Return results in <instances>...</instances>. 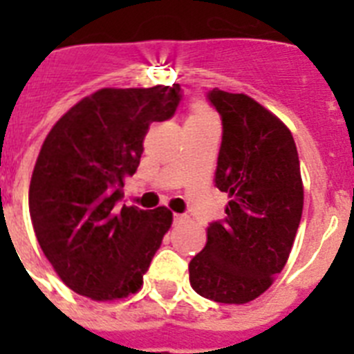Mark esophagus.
<instances>
[{"mask_svg":"<svg viewBox=\"0 0 354 354\" xmlns=\"http://www.w3.org/2000/svg\"><path fill=\"white\" fill-rule=\"evenodd\" d=\"M186 221H189V218L184 214H174V225H183L186 223Z\"/></svg>","mask_w":354,"mask_h":354,"instance_id":"esophagus-1","label":"esophagus"}]
</instances>
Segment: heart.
Wrapping results in <instances>:
<instances>
[{"label": "heart", "mask_w": 354, "mask_h": 354, "mask_svg": "<svg viewBox=\"0 0 354 354\" xmlns=\"http://www.w3.org/2000/svg\"><path fill=\"white\" fill-rule=\"evenodd\" d=\"M209 124H216L214 113L205 104H200V102L193 104L187 115L186 126H209Z\"/></svg>", "instance_id": "obj_1"}]
</instances>
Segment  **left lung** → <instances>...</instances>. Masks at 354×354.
<instances>
[{
    "mask_svg": "<svg viewBox=\"0 0 354 354\" xmlns=\"http://www.w3.org/2000/svg\"><path fill=\"white\" fill-rule=\"evenodd\" d=\"M223 134L216 186L228 193L205 248L189 262V283L218 303L259 298L283 270L303 212L299 158L290 131L245 93L209 90Z\"/></svg>",
    "mask_w": 354,
    "mask_h": 354,
    "instance_id": "obj_1",
    "label": "left lung"
}]
</instances>
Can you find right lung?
<instances>
[{"label": "right lung", "instance_id": "add662e5", "mask_svg": "<svg viewBox=\"0 0 354 354\" xmlns=\"http://www.w3.org/2000/svg\"><path fill=\"white\" fill-rule=\"evenodd\" d=\"M180 99V84L102 88L49 131L31 175L30 216L44 255L74 292L104 301L143 283L171 212L118 202L150 124L174 117Z\"/></svg>", "mask_w": 354, "mask_h": 354}]
</instances>
